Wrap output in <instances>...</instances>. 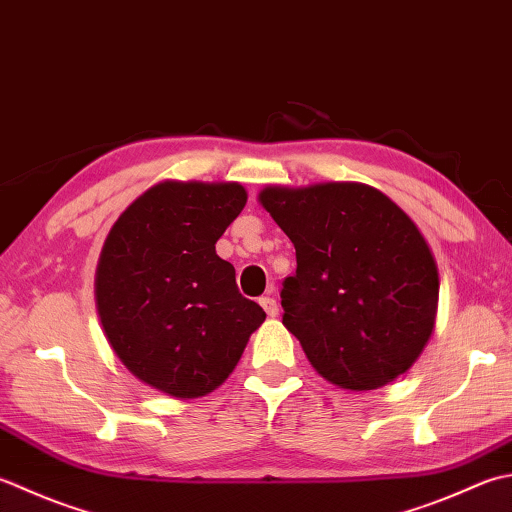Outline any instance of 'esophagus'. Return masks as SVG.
<instances>
[{
  "instance_id": "1",
  "label": "esophagus",
  "mask_w": 512,
  "mask_h": 512,
  "mask_svg": "<svg viewBox=\"0 0 512 512\" xmlns=\"http://www.w3.org/2000/svg\"><path fill=\"white\" fill-rule=\"evenodd\" d=\"M259 304H262V308L266 310L268 317H277L279 315V306L275 302V297H262V299H259Z\"/></svg>"
}]
</instances>
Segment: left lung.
Returning <instances> with one entry per match:
<instances>
[{
    "label": "left lung",
    "mask_w": 512,
    "mask_h": 512,
    "mask_svg": "<svg viewBox=\"0 0 512 512\" xmlns=\"http://www.w3.org/2000/svg\"><path fill=\"white\" fill-rule=\"evenodd\" d=\"M295 246L284 326L326 382L373 390L422 355L435 330L439 270L422 230L368 184L266 186L257 195Z\"/></svg>",
    "instance_id": "obj_1"
}]
</instances>
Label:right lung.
I'll list each match as a JSON object with an SVG mask.
<instances>
[{"label":"right lung","mask_w":512,"mask_h":512,"mask_svg":"<svg viewBox=\"0 0 512 512\" xmlns=\"http://www.w3.org/2000/svg\"><path fill=\"white\" fill-rule=\"evenodd\" d=\"M237 182L150 186L110 228L95 304L113 353L139 382L177 399L213 393L233 373L262 306L242 297L217 239L246 206Z\"/></svg>","instance_id":"obj_1"}]
</instances>
